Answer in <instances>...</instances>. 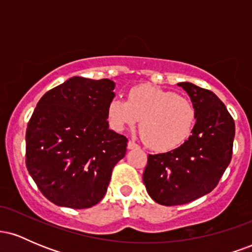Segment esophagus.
I'll list each match as a JSON object with an SVG mask.
<instances>
[{
  "label": "esophagus",
  "instance_id": "esophagus-1",
  "mask_svg": "<svg viewBox=\"0 0 252 252\" xmlns=\"http://www.w3.org/2000/svg\"><path fill=\"white\" fill-rule=\"evenodd\" d=\"M140 148V146H138L137 143L134 142V141H129L128 142V149H138Z\"/></svg>",
  "mask_w": 252,
  "mask_h": 252
}]
</instances>
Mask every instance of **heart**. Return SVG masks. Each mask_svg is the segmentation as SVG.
<instances>
[{"mask_svg":"<svg viewBox=\"0 0 252 252\" xmlns=\"http://www.w3.org/2000/svg\"><path fill=\"white\" fill-rule=\"evenodd\" d=\"M195 109L186 98L158 86L138 85L128 99L114 98L108 105V121L116 131L134 128L141 120L146 142L158 152L180 147L192 134Z\"/></svg>","mask_w":252,"mask_h":252,"instance_id":"obj_1","label":"heart"}]
</instances>
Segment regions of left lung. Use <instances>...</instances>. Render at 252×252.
<instances>
[{"instance_id":"1","label":"left lung","mask_w":252,"mask_h":252,"mask_svg":"<svg viewBox=\"0 0 252 252\" xmlns=\"http://www.w3.org/2000/svg\"><path fill=\"white\" fill-rule=\"evenodd\" d=\"M195 109L192 135L179 148L148 156L143 182L153 200L164 206L182 205L217 186L232 156L235 122L226 106L206 89L178 83Z\"/></svg>"}]
</instances>
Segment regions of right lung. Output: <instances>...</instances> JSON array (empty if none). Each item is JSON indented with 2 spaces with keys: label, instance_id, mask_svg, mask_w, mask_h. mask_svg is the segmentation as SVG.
Segmentation results:
<instances>
[{
  "label": "right lung",
  "instance_id": "add662e5",
  "mask_svg": "<svg viewBox=\"0 0 252 252\" xmlns=\"http://www.w3.org/2000/svg\"><path fill=\"white\" fill-rule=\"evenodd\" d=\"M110 79L72 77L46 92L26 132V164L48 200L89 209L103 199L128 138L109 129Z\"/></svg>",
  "mask_w": 252,
  "mask_h": 252
}]
</instances>
